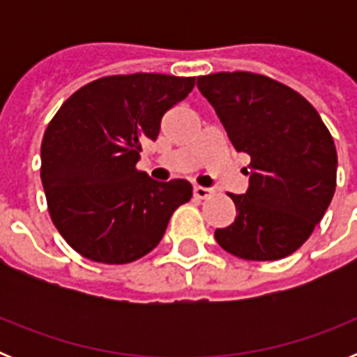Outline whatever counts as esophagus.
I'll return each instance as SVG.
<instances>
[{"mask_svg":"<svg viewBox=\"0 0 357 357\" xmlns=\"http://www.w3.org/2000/svg\"><path fill=\"white\" fill-rule=\"evenodd\" d=\"M193 195L197 198H200V200H206V198H209L211 195H213V189L202 188V185H195V188H193Z\"/></svg>","mask_w":357,"mask_h":357,"instance_id":"34e87169","label":"esophagus"}]
</instances>
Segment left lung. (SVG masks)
Masks as SVG:
<instances>
[{
  "label": "left lung",
  "mask_w": 357,
  "mask_h": 357,
  "mask_svg": "<svg viewBox=\"0 0 357 357\" xmlns=\"http://www.w3.org/2000/svg\"><path fill=\"white\" fill-rule=\"evenodd\" d=\"M236 151L250 155L247 193L230 195L236 220L218 245L247 261H277L301 248L326 214L338 155L314 107L288 85L236 71L198 77Z\"/></svg>",
  "instance_id": "left-lung-1"
}]
</instances>
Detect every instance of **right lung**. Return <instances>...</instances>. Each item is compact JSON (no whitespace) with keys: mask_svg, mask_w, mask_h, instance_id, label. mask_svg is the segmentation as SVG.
I'll return each instance as SVG.
<instances>
[{"mask_svg":"<svg viewBox=\"0 0 357 357\" xmlns=\"http://www.w3.org/2000/svg\"><path fill=\"white\" fill-rule=\"evenodd\" d=\"M195 77L135 73L98 78L62 103L44 132L40 178L62 238L96 263L125 264L159 245L175 209L193 197L176 178L137 172L143 141H155L164 112Z\"/></svg>","mask_w":357,"mask_h":357,"instance_id":"1","label":"right lung"}]
</instances>
